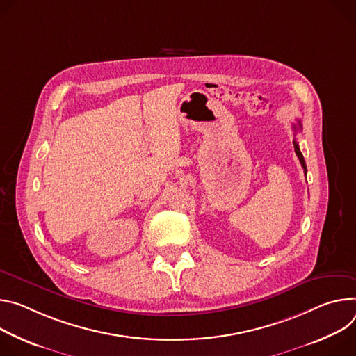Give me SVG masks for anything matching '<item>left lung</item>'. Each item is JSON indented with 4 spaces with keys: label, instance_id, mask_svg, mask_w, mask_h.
Here are the masks:
<instances>
[{
    "label": "left lung",
    "instance_id": "obj_1",
    "mask_svg": "<svg viewBox=\"0 0 356 356\" xmlns=\"http://www.w3.org/2000/svg\"><path fill=\"white\" fill-rule=\"evenodd\" d=\"M293 129H294V131L301 130V122L298 120V127H297V126H293ZM293 144H294V151H296V154H297V156H298V160H300V163H301V167L304 168V172L307 174V165H305V161H304V156H302V154H301V151H300V148H298V144H297L296 140L293 141Z\"/></svg>",
    "mask_w": 356,
    "mask_h": 356
}]
</instances>
